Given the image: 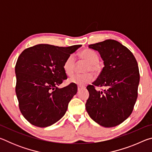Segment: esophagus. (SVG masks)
Masks as SVG:
<instances>
[{"instance_id": "esophagus-1", "label": "esophagus", "mask_w": 152, "mask_h": 152, "mask_svg": "<svg viewBox=\"0 0 152 152\" xmlns=\"http://www.w3.org/2000/svg\"><path fill=\"white\" fill-rule=\"evenodd\" d=\"M84 87H81V86H78V91H80V90H82V89H84Z\"/></svg>"}]
</instances>
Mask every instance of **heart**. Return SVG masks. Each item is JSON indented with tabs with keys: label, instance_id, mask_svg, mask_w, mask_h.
<instances>
[{
	"label": "heart",
	"instance_id": "obj_1",
	"mask_svg": "<svg viewBox=\"0 0 152 152\" xmlns=\"http://www.w3.org/2000/svg\"><path fill=\"white\" fill-rule=\"evenodd\" d=\"M81 59L88 64L86 68V72L93 71L96 72L99 70V58L97 53L94 51L85 50L82 51L80 54ZM76 60L74 55H70L66 59L63 65V69L66 75L72 76L74 72ZM94 79V76L92 73H86L84 74H75L69 79V82L76 85L83 86L89 84Z\"/></svg>",
	"mask_w": 152,
	"mask_h": 152
}]
</instances>
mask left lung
I'll return each instance as SVG.
<instances>
[{
  "label": "left lung",
  "instance_id": "8db88e82",
  "mask_svg": "<svg viewBox=\"0 0 152 152\" xmlns=\"http://www.w3.org/2000/svg\"><path fill=\"white\" fill-rule=\"evenodd\" d=\"M88 48L100 53L104 66L96 80L86 87L89 92L86 111L102 127H115L130 116L137 100V62L131 51L117 41L107 39ZM95 86L105 89L97 91Z\"/></svg>",
  "mask_w": 152,
  "mask_h": 152
}]
</instances>
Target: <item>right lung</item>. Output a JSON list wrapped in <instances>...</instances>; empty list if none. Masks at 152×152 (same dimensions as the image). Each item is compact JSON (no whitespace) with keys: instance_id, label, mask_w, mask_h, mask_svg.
<instances>
[{"instance_id":"obj_1","label":"right lung","mask_w":152,"mask_h":152,"mask_svg":"<svg viewBox=\"0 0 152 152\" xmlns=\"http://www.w3.org/2000/svg\"><path fill=\"white\" fill-rule=\"evenodd\" d=\"M81 46L38 44L20 54L15 66V92L20 112L31 124L49 127L65 115L78 88L72 83L61 88L58 86L67 79L66 59Z\"/></svg>"}]
</instances>
